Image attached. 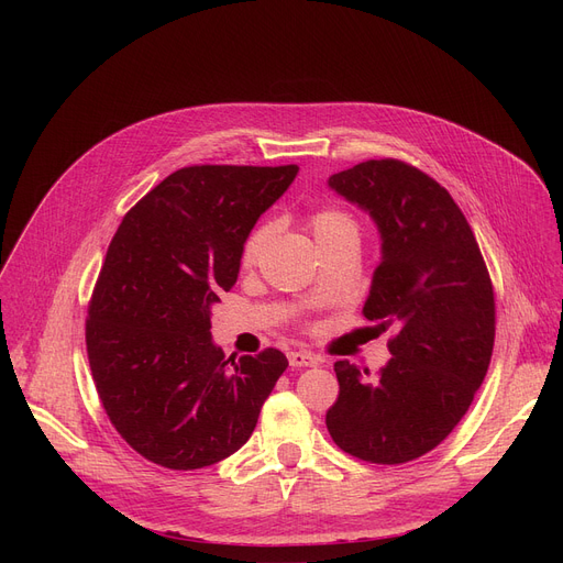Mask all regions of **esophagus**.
<instances>
[{
  "label": "esophagus",
  "mask_w": 563,
  "mask_h": 563,
  "mask_svg": "<svg viewBox=\"0 0 563 563\" xmlns=\"http://www.w3.org/2000/svg\"><path fill=\"white\" fill-rule=\"evenodd\" d=\"M287 361L291 367H314L317 365V358L308 351H289Z\"/></svg>",
  "instance_id": "esophagus-1"
}]
</instances>
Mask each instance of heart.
<instances>
[{"instance_id": "b5f03b06", "label": "heart", "mask_w": 563, "mask_h": 563, "mask_svg": "<svg viewBox=\"0 0 563 563\" xmlns=\"http://www.w3.org/2000/svg\"><path fill=\"white\" fill-rule=\"evenodd\" d=\"M308 223L314 234L317 246L340 242V240L358 242V223L353 221L351 214L335 210V207H323V210H317ZM269 236H272L269 225H257L249 232V236L244 240V246H242V264L244 266H255L262 260L266 244H269Z\"/></svg>"}]
</instances>
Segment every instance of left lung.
Listing matches in <instances>:
<instances>
[{
  "label": "left lung",
  "instance_id": "8db88e82",
  "mask_svg": "<svg viewBox=\"0 0 563 563\" xmlns=\"http://www.w3.org/2000/svg\"><path fill=\"white\" fill-rule=\"evenodd\" d=\"M380 234L363 314L393 331L376 376L335 363L340 397L327 412L335 445L383 465L418 459L461 422L488 372L493 285L463 212L445 187L397 159H369L329 177Z\"/></svg>",
  "mask_w": 563,
  "mask_h": 563
}]
</instances>
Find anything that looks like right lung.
Masks as SVG:
<instances>
[{"label": "right lung", "mask_w": 563, "mask_h": 563, "mask_svg": "<svg viewBox=\"0 0 563 563\" xmlns=\"http://www.w3.org/2000/svg\"><path fill=\"white\" fill-rule=\"evenodd\" d=\"M299 166H189L125 214L86 319V351L115 431L170 470L214 465L251 438L285 353L225 358L212 306L242 246Z\"/></svg>", "instance_id": "1"}]
</instances>
